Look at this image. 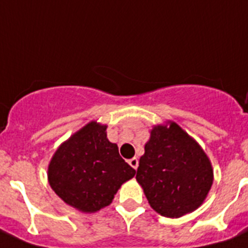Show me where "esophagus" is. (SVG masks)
<instances>
[{
	"instance_id": "1",
	"label": "esophagus",
	"mask_w": 248,
	"mask_h": 248,
	"mask_svg": "<svg viewBox=\"0 0 248 248\" xmlns=\"http://www.w3.org/2000/svg\"><path fill=\"white\" fill-rule=\"evenodd\" d=\"M128 163H130L131 167H132V169H135V170H137V167H139V160H137L136 157H133V158L128 160Z\"/></svg>"
}]
</instances>
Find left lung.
Here are the masks:
<instances>
[{"label": "left lung", "mask_w": 248, "mask_h": 248, "mask_svg": "<svg viewBox=\"0 0 248 248\" xmlns=\"http://www.w3.org/2000/svg\"><path fill=\"white\" fill-rule=\"evenodd\" d=\"M136 180L157 214L178 218L203 203L214 184V169L199 142L167 121L152 127Z\"/></svg>", "instance_id": "left-lung-1"}]
</instances>
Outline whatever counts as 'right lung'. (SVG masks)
I'll list each match as a JSON object with an SVG mask.
<instances>
[{
    "mask_svg": "<svg viewBox=\"0 0 248 248\" xmlns=\"http://www.w3.org/2000/svg\"><path fill=\"white\" fill-rule=\"evenodd\" d=\"M107 124L88 122L55 151L47 169L51 188L66 204L83 214L107 207L136 171L107 139Z\"/></svg>",
    "mask_w": 248,
    "mask_h": 248,
    "instance_id": "obj_1",
    "label": "right lung"
}]
</instances>
